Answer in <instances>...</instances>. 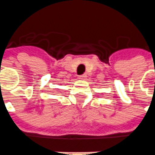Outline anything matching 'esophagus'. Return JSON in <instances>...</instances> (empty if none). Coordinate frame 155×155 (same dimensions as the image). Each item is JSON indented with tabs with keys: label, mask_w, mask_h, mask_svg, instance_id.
I'll list each match as a JSON object with an SVG mask.
<instances>
[{
	"label": "esophagus",
	"mask_w": 155,
	"mask_h": 155,
	"mask_svg": "<svg viewBox=\"0 0 155 155\" xmlns=\"http://www.w3.org/2000/svg\"><path fill=\"white\" fill-rule=\"evenodd\" d=\"M78 78H79V79H82V80H85L86 78H87V75H86V74L80 75V76H78Z\"/></svg>",
	"instance_id": "34e87169"
}]
</instances>
